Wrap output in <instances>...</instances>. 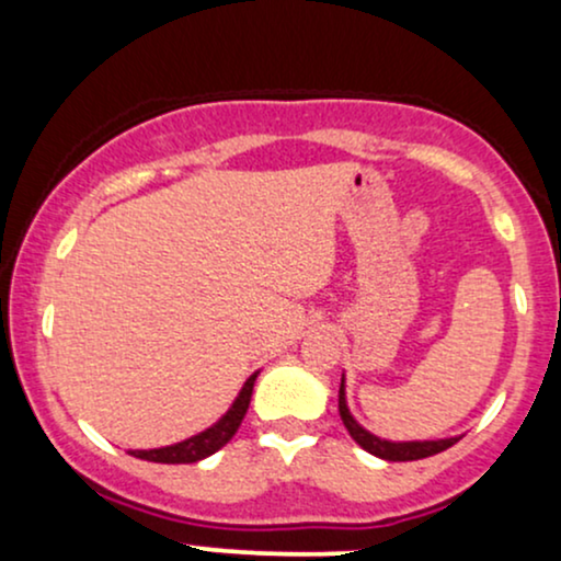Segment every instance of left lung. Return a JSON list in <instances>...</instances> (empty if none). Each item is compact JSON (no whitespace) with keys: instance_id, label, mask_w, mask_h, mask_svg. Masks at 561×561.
<instances>
[{"instance_id":"1","label":"left lung","mask_w":561,"mask_h":561,"mask_svg":"<svg viewBox=\"0 0 561 561\" xmlns=\"http://www.w3.org/2000/svg\"><path fill=\"white\" fill-rule=\"evenodd\" d=\"M337 409H340V420H343L345 430L351 433L353 440L358 443L364 450H369L371 456L385 461H416V459H427V456L440 454L454 446L459 437H437V440H388V437H379L369 430L362 427L356 422V416L351 414L347 409V398H345V375L340 379V396H337Z\"/></svg>"}]
</instances>
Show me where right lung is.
Masks as SVG:
<instances>
[{
    "instance_id": "obj_1",
    "label": "right lung",
    "mask_w": 561,
    "mask_h": 561,
    "mask_svg": "<svg viewBox=\"0 0 561 561\" xmlns=\"http://www.w3.org/2000/svg\"><path fill=\"white\" fill-rule=\"evenodd\" d=\"M261 371H253L248 379H244L242 390L237 392L234 403L229 405L227 414H221V420L205 427L203 433L186 437L182 443H173V446H163V448H150V450H128L131 456L145 461H156V465H195V461L208 459L210 454H216L218 448H224L227 443L234 437L237 430L248 414L250 405V396H253V385L259 379Z\"/></svg>"
}]
</instances>
